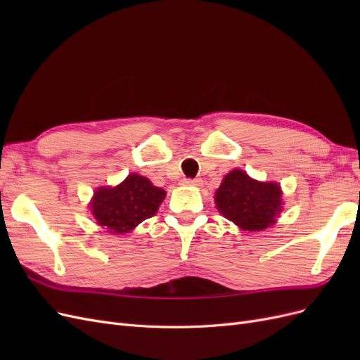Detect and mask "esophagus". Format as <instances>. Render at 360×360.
<instances>
[{"label": "esophagus", "mask_w": 360, "mask_h": 360, "mask_svg": "<svg viewBox=\"0 0 360 360\" xmlns=\"http://www.w3.org/2000/svg\"><path fill=\"white\" fill-rule=\"evenodd\" d=\"M183 183L186 184V186H201V179H184Z\"/></svg>", "instance_id": "obj_1"}]
</instances>
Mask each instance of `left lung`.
Instances as JSON below:
<instances>
[{"label": "left lung", "mask_w": 360, "mask_h": 360, "mask_svg": "<svg viewBox=\"0 0 360 360\" xmlns=\"http://www.w3.org/2000/svg\"><path fill=\"white\" fill-rule=\"evenodd\" d=\"M281 197L278 183H261L234 169L225 176L214 201L217 210L242 230L261 231L275 224L281 212Z\"/></svg>", "instance_id": "obj_1"}]
</instances>
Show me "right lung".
I'll return each mask as SVG.
<instances>
[{"label": "right lung", "instance_id": "obj_1", "mask_svg": "<svg viewBox=\"0 0 360 360\" xmlns=\"http://www.w3.org/2000/svg\"><path fill=\"white\" fill-rule=\"evenodd\" d=\"M163 198L165 191L139 174H130L117 188L97 189L90 205L97 224L122 234L153 216Z\"/></svg>", "mask_w": 360, "mask_h": 360}]
</instances>
